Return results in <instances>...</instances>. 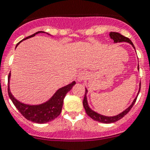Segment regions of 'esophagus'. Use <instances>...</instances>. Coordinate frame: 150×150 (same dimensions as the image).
<instances>
[{
    "label": "esophagus",
    "mask_w": 150,
    "mask_h": 150,
    "mask_svg": "<svg viewBox=\"0 0 150 150\" xmlns=\"http://www.w3.org/2000/svg\"><path fill=\"white\" fill-rule=\"evenodd\" d=\"M88 77V73L85 71H81L79 73L78 75V81H81L83 80L86 79V78Z\"/></svg>",
    "instance_id": "obj_1"
}]
</instances>
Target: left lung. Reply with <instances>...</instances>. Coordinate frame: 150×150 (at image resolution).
Wrapping results in <instances>:
<instances>
[{
  "mask_svg": "<svg viewBox=\"0 0 150 150\" xmlns=\"http://www.w3.org/2000/svg\"><path fill=\"white\" fill-rule=\"evenodd\" d=\"M110 37L114 40V42H129V44H131L133 47L135 49L134 46H133V42H131V40H129L127 37H125L124 36L121 35L119 33H116V32H110ZM138 68H139V65H138ZM139 91H140V84H139V92L137 94V96L139 93ZM88 92V90L85 88V97H84V100H83V106H84V108H85V111H86L87 114L91 118H92L94 120H96V121L100 122V123H104V124H110V123H114V122L117 121V120H120L121 118H123L126 114H127L129 110H131L132 107L133 106V104H135L136 100H137V96L134 100H133V103L131 104V105L128 108H127L124 111H123L122 113L119 114L118 115L114 116V117H107V116L101 115V114H99L98 113H96L95 111L92 110L89 108L88 104V100H87V97L86 94Z\"/></svg>",
  "mask_w": 150,
  "mask_h": 150,
  "instance_id": "1",
  "label": "left lung"
}]
</instances>
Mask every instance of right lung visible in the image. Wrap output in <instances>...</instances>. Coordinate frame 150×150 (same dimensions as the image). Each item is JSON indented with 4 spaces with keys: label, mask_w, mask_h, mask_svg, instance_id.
Segmentation results:
<instances>
[{
    "label": "right lung",
    "mask_w": 150,
    "mask_h": 150,
    "mask_svg": "<svg viewBox=\"0 0 150 150\" xmlns=\"http://www.w3.org/2000/svg\"><path fill=\"white\" fill-rule=\"evenodd\" d=\"M40 33L45 32L39 31V32H36L34 34L31 35L28 37H26L23 40L33 37V36H34L35 35L37 34V33ZM20 42L17 44V46H18V44ZM10 78H11V73H9L8 75V88H7L10 98L12 100V102L13 103L16 108L26 119L30 120V121L34 122V123H37V124L48 123V122L56 119L58 116L61 114L62 108V105H63V100L65 95L69 91L71 90V88L75 85V81H73L71 84L59 88L54 94L53 96L48 101H46V103L39 104V105H29V104H25L20 102L12 95V94L11 93V91H10V88H9Z\"/></svg>",
    "instance_id": "obj_1"
}]
</instances>
